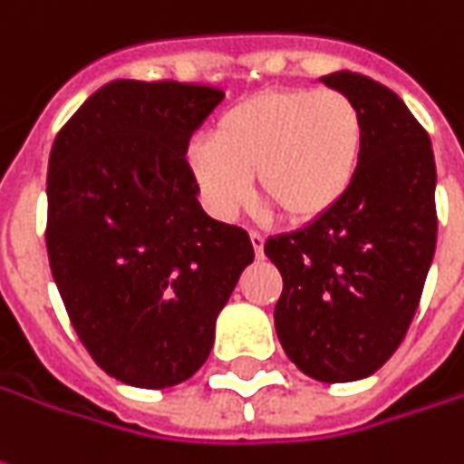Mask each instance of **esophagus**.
Instances as JSON below:
<instances>
[{
	"label": "esophagus",
	"mask_w": 464,
	"mask_h": 464,
	"mask_svg": "<svg viewBox=\"0 0 464 464\" xmlns=\"http://www.w3.org/2000/svg\"><path fill=\"white\" fill-rule=\"evenodd\" d=\"M248 236H251V244H254V254H256V256H264V236L258 231H251Z\"/></svg>",
	"instance_id": "esophagus-1"
}]
</instances>
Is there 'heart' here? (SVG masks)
I'll use <instances>...</instances> for the list:
<instances>
[{"label": "heart", "instance_id": "heart-1", "mask_svg": "<svg viewBox=\"0 0 464 464\" xmlns=\"http://www.w3.org/2000/svg\"><path fill=\"white\" fill-rule=\"evenodd\" d=\"M365 147L363 113L335 88L266 91L220 113L213 141L195 140L188 165L208 208L231 218L251 198L289 223L327 216L358 178Z\"/></svg>", "mask_w": 464, "mask_h": 464}]
</instances>
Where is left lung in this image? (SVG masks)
<instances>
[{
	"label": "left lung",
	"instance_id": "left-lung-1",
	"mask_svg": "<svg viewBox=\"0 0 464 464\" xmlns=\"http://www.w3.org/2000/svg\"><path fill=\"white\" fill-rule=\"evenodd\" d=\"M363 113L358 178L327 216L272 236L285 279L274 324L289 361L323 383L376 373L401 345L437 246L430 134L391 88L340 71L320 78Z\"/></svg>",
	"mask_w": 464,
	"mask_h": 464
}]
</instances>
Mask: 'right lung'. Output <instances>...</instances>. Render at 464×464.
Instances as JSON below:
<instances>
[{"label":"right lung","instance_id":"right-lung-1","mask_svg":"<svg viewBox=\"0 0 464 464\" xmlns=\"http://www.w3.org/2000/svg\"><path fill=\"white\" fill-rule=\"evenodd\" d=\"M220 101V88L113 81L50 150V272L91 358L137 389L175 386L206 363L254 261L248 233L200 208L185 160Z\"/></svg>","mask_w":464,"mask_h":464}]
</instances>
